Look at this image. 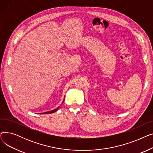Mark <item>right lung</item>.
Returning <instances> with one entry per match:
<instances>
[{"label": "right lung", "mask_w": 153, "mask_h": 153, "mask_svg": "<svg viewBox=\"0 0 153 153\" xmlns=\"http://www.w3.org/2000/svg\"><path fill=\"white\" fill-rule=\"evenodd\" d=\"M58 108H59V107H58V108H57L54 109V110H53L49 111H47V112H45L44 114H52V113H54V112H55L56 111H57V110H58Z\"/></svg>", "instance_id": "right-lung-1"}]
</instances>
